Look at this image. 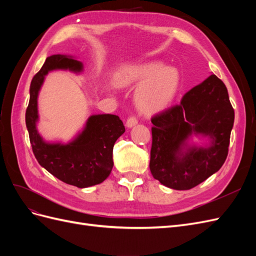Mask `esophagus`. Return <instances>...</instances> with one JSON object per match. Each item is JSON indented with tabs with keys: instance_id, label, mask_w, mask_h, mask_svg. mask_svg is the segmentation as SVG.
<instances>
[{
	"instance_id": "1",
	"label": "esophagus",
	"mask_w": 256,
	"mask_h": 256,
	"mask_svg": "<svg viewBox=\"0 0 256 256\" xmlns=\"http://www.w3.org/2000/svg\"><path fill=\"white\" fill-rule=\"evenodd\" d=\"M138 120L136 116H134V115H131V116H129V118H127L126 126H127L128 128H131V127L136 126V124H138Z\"/></svg>"
}]
</instances>
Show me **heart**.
Returning a JSON list of instances; mask_svg holds the SVG:
<instances>
[{
  "label": "heart",
  "mask_w": 256,
  "mask_h": 256,
  "mask_svg": "<svg viewBox=\"0 0 256 256\" xmlns=\"http://www.w3.org/2000/svg\"><path fill=\"white\" fill-rule=\"evenodd\" d=\"M120 86L142 83L136 94L138 106L143 112H159L172 102L180 86V74L173 67H164L161 63H148L128 66L116 76Z\"/></svg>",
  "instance_id": "heart-1"
}]
</instances>
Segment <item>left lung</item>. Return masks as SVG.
<instances>
[{"instance_id":"obj_1","label":"left lung","mask_w":256,"mask_h":256,"mask_svg":"<svg viewBox=\"0 0 256 256\" xmlns=\"http://www.w3.org/2000/svg\"><path fill=\"white\" fill-rule=\"evenodd\" d=\"M235 113L228 88L212 74L184 95L182 102L152 118L150 172L162 184L189 190L219 171L228 154ZM192 132L209 135V149L180 154L183 141Z\"/></svg>"}]
</instances>
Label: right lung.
I'll use <instances>...</instances> for the list:
<instances>
[{"instance_id": "obj_1", "label": "right lung", "mask_w": 256, "mask_h": 256, "mask_svg": "<svg viewBox=\"0 0 256 256\" xmlns=\"http://www.w3.org/2000/svg\"><path fill=\"white\" fill-rule=\"evenodd\" d=\"M53 69L81 72L82 63L60 54L49 56L30 82L26 124L35 158L49 173L65 184L78 188L98 184L112 171L113 147L125 132V126L118 115H92L74 142L67 145L44 142L36 130L37 96L44 76Z\"/></svg>"}]
</instances>
